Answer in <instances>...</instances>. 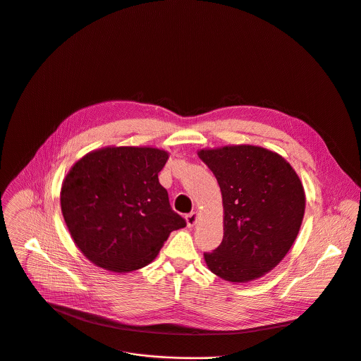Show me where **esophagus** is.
Here are the masks:
<instances>
[{"label": "esophagus", "instance_id": "34e87169", "mask_svg": "<svg viewBox=\"0 0 361 361\" xmlns=\"http://www.w3.org/2000/svg\"><path fill=\"white\" fill-rule=\"evenodd\" d=\"M185 221H187V225L191 228V226H194L195 224H197V221H198V214L197 212H190V214H187L185 215Z\"/></svg>", "mask_w": 361, "mask_h": 361}]
</instances>
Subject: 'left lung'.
<instances>
[{"label": "left lung", "instance_id": "left-lung-1", "mask_svg": "<svg viewBox=\"0 0 361 361\" xmlns=\"http://www.w3.org/2000/svg\"><path fill=\"white\" fill-rule=\"evenodd\" d=\"M222 194L224 238L205 252L208 269L228 282H250L272 271L289 252L305 214V190L292 166L264 147L202 149Z\"/></svg>", "mask_w": 361, "mask_h": 361}]
</instances>
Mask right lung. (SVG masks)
<instances>
[{
	"label": "right lung",
	"instance_id": "1",
	"mask_svg": "<svg viewBox=\"0 0 361 361\" xmlns=\"http://www.w3.org/2000/svg\"><path fill=\"white\" fill-rule=\"evenodd\" d=\"M169 153L154 147H103L78 160L61 188L71 236L96 267L132 272L149 265L185 219L170 207L159 173Z\"/></svg>",
	"mask_w": 361,
	"mask_h": 361
}]
</instances>
